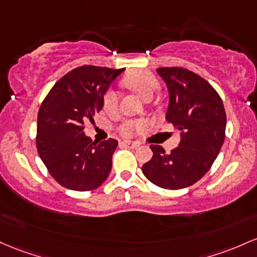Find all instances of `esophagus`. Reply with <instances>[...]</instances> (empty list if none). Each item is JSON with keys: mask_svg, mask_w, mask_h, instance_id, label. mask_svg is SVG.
I'll list each match as a JSON object with an SVG mask.
<instances>
[{"mask_svg": "<svg viewBox=\"0 0 257 257\" xmlns=\"http://www.w3.org/2000/svg\"><path fill=\"white\" fill-rule=\"evenodd\" d=\"M120 145L126 146V148H131V149H135L139 146V143L137 142H129V140H124V142H120Z\"/></svg>", "mask_w": 257, "mask_h": 257, "instance_id": "34e87169", "label": "esophagus"}]
</instances>
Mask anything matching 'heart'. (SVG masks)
Wrapping results in <instances>:
<instances>
[{
    "instance_id": "obj_1",
    "label": "heart",
    "mask_w": 257,
    "mask_h": 257,
    "mask_svg": "<svg viewBox=\"0 0 257 257\" xmlns=\"http://www.w3.org/2000/svg\"><path fill=\"white\" fill-rule=\"evenodd\" d=\"M123 85L133 90L145 100H150L160 86L159 79L149 70H134L126 74L122 80ZM102 107L107 113L114 112L118 107V94L113 90H108L103 95ZM149 126L146 119H128L124 120L118 126V133L122 137H133L137 133L145 131Z\"/></svg>"
}]
</instances>
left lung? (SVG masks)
I'll use <instances>...</instances> for the list:
<instances>
[{
  "mask_svg": "<svg viewBox=\"0 0 257 257\" xmlns=\"http://www.w3.org/2000/svg\"><path fill=\"white\" fill-rule=\"evenodd\" d=\"M157 73L170 91L166 118L182 132V140L170 154L150 145L154 155L142 170L157 187L177 190L193 185L213 165L224 142L227 117L223 101L206 79L182 67H161Z\"/></svg>",
  "mask_w": 257,
  "mask_h": 257,
  "instance_id": "left-lung-1",
  "label": "left lung"
}]
</instances>
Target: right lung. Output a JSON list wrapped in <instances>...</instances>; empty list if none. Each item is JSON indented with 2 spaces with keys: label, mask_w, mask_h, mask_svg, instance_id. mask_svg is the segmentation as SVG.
Returning <instances> with one entry per match:
<instances>
[{
  "label": "right lung",
  "mask_w": 257,
  "mask_h": 257,
  "mask_svg": "<svg viewBox=\"0 0 257 257\" xmlns=\"http://www.w3.org/2000/svg\"><path fill=\"white\" fill-rule=\"evenodd\" d=\"M123 69L81 66L63 75L42 101L38 113L36 149L53 179L75 191H91L112 168L115 139L92 142L83 134L102 108L109 84Z\"/></svg>",
  "instance_id": "right-lung-1"
}]
</instances>
